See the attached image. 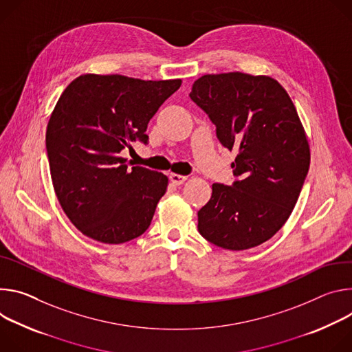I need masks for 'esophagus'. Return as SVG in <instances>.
Returning a JSON list of instances; mask_svg holds the SVG:
<instances>
[{
  "label": "esophagus",
  "instance_id": "esophagus-1",
  "mask_svg": "<svg viewBox=\"0 0 352 352\" xmlns=\"http://www.w3.org/2000/svg\"><path fill=\"white\" fill-rule=\"evenodd\" d=\"M169 179H170V182H172L173 184H176V186L183 184V183L187 180L186 176H182V175H177V173H170Z\"/></svg>",
  "mask_w": 352,
  "mask_h": 352
}]
</instances>
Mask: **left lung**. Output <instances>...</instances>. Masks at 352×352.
<instances>
[{"instance_id": "left-lung-1", "label": "left lung", "mask_w": 352, "mask_h": 352, "mask_svg": "<svg viewBox=\"0 0 352 352\" xmlns=\"http://www.w3.org/2000/svg\"><path fill=\"white\" fill-rule=\"evenodd\" d=\"M190 98L217 127L219 142L238 156V180L212 184L199 211V230L228 250L256 248L284 226L302 190L310 148L296 107L283 85L268 75L207 74Z\"/></svg>"}]
</instances>
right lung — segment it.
I'll return each mask as SVG.
<instances>
[{
	"instance_id": "add662e5",
	"label": "right lung",
	"mask_w": 352,
	"mask_h": 352,
	"mask_svg": "<svg viewBox=\"0 0 352 352\" xmlns=\"http://www.w3.org/2000/svg\"><path fill=\"white\" fill-rule=\"evenodd\" d=\"M180 85L82 74L60 95L46 130L50 175L63 211L85 236L120 245L148 229L169 179L129 169L120 151L148 141L149 120Z\"/></svg>"
}]
</instances>
